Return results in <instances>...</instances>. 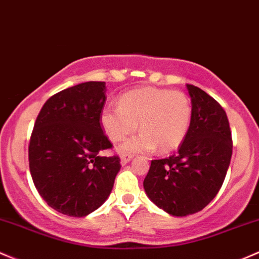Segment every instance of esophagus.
Instances as JSON below:
<instances>
[{
  "label": "esophagus",
  "mask_w": 259,
  "mask_h": 259,
  "mask_svg": "<svg viewBox=\"0 0 259 259\" xmlns=\"http://www.w3.org/2000/svg\"><path fill=\"white\" fill-rule=\"evenodd\" d=\"M133 158V154H128V153H124L121 155V164L122 165H126L131 159Z\"/></svg>",
  "instance_id": "esophagus-1"
}]
</instances>
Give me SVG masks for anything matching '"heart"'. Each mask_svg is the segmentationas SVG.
I'll list each match as a JSON object with an SVG mask.
<instances>
[{
  "label": "heart",
  "mask_w": 259,
  "mask_h": 259,
  "mask_svg": "<svg viewBox=\"0 0 259 259\" xmlns=\"http://www.w3.org/2000/svg\"><path fill=\"white\" fill-rule=\"evenodd\" d=\"M192 117L191 100L186 93L171 89H135L121 95L118 106L106 105L100 112L104 132L112 142H121L143 131L123 145V150L150 152L159 148L170 152L182 143Z\"/></svg>",
  "instance_id": "1"
}]
</instances>
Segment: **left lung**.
<instances>
[{
  "label": "left lung",
  "mask_w": 259,
  "mask_h": 259,
  "mask_svg": "<svg viewBox=\"0 0 259 259\" xmlns=\"http://www.w3.org/2000/svg\"><path fill=\"white\" fill-rule=\"evenodd\" d=\"M192 117L179 150L152 160L143 186L159 208L175 217L198 213L222 188L232 155V137L222 105L187 84Z\"/></svg>",
  "instance_id": "left-lung-1"
}]
</instances>
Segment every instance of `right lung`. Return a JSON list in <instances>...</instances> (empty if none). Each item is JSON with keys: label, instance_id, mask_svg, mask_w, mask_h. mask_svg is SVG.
I'll use <instances>...</instances> for the list:
<instances>
[{"label": "right lung", "instance_id": "obj_1", "mask_svg": "<svg viewBox=\"0 0 259 259\" xmlns=\"http://www.w3.org/2000/svg\"><path fill=\"white\" fill-rule=\"evenodd\" d=\"M105 82H85L48 99L29 142V168L42 199L68 217H85L111 193L120 171L118 155L103 156L112 144L100 112Z\"/></svg>", "mask_w": 259, "mask_h": 259}]
</instances>
